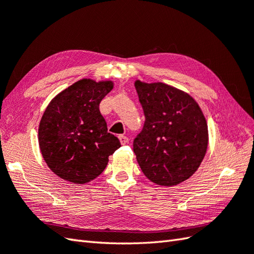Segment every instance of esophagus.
I'll use <instances>...</instances> for the list:
<instances>
[{"label": "esophagus", "mask_w": 254, "mask_h": 254, "mask_svg": "<svg viewBox=\"0 0 254 254\" xmlns=\"http://www.w3.org/2000/svg\"><path fill=\"white\" fill-rule=\"evenodd\" d=\"M119 139H120L121 144H127L128 142V138L126 135H119Z\"/></svg>", "instance_id": "1"}]
</instances>
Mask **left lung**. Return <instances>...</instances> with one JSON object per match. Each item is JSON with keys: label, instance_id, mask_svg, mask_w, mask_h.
I'll return each mask as SVG.
<instances>
[{"label": "left lung", "instance_id": "obj_1", "mask_svg": "<svg viewBox=\"0 0 254 254\" xmlns=\"http://www.w3.org/2000/svg\"><path fill=\"white\" fill-rule=\"evenodd\" d=\"M134 86L145 116L133 143L137 163L156 185H179L197 170L206 154L208 130L201 108L170 85L137 79Z\"/></svg>", "mask_w": 254, "mask_h": 254}]
</instances>
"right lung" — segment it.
Wrapping results in <instances>:
<instances>
[{"mask_svg":"<svg viewBox=\"0 0 254 254\" xmlns=\"http://www.w3.org/2000/svg\"><path fill=\"white\" fill-rule=\"evenodd\" d=\"M113 88L112 80L83 78L48 105L38 128V142L48 167L61 179L84 185L98 177L109 156L121 146L99 111Z\"/></svg>","mask_w":254,"mask_h":254,"instance_id":"add662e5","label":"right lung"}]
</instances>
